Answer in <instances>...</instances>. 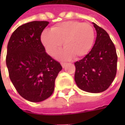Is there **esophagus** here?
<instances>
[{
    "instance_id": "esophagus-1",
    "label": "esophagus",
    "mask_w": 125,
    "mask_h": 125,
    "mask_svg": "<svg viewBox=\"0 0 125 125\" xmlns=\"http://www.w3.org/2000/svg\"><path fill=\"white\" fill-rule=\"evenodd\" d=\"M61 65H62V68H65V65H67V63H65V62H62L61 63Z\"/></svg>"
}]
</instances>
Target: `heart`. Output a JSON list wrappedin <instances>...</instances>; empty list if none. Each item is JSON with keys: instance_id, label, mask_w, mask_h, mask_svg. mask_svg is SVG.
<instances>
[{"instance_id": "b5f03b06", "label": "heart", "mask_w": 125, "mask_h": 125, "mask_svg": "<svg viewBox=\"0 0 125 125\" xmlns=\"http://www.w3.org/2000/svg\"><path fill=\"white\" fill-rule=\"evenodd\" d=\"M95 31L90 24L76 21H68L53 26L51 30L41 33V41L51 55L56 53L63 43L64 49L56 55L60 60L72 57L78 59L86 55L92 48Z\"/></svg>"}]
</instances>
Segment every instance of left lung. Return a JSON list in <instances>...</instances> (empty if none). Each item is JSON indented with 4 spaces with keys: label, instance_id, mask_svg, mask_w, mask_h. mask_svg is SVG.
<instances>
[{
    "label": "left lung",
    "instance_id": "8db88e82",
    "mask_svg": "<svg viewBox=\"0 0 125 125\" xmlns=\"http://www.w3.org/2000/svg\"><path fill=\"white\" fill-rule=\"evenodd\" d=\"M96 38L91 51L76 62L75 82L80 89L90 93H100L108 88L116 73L117 55L108 34L92 23Z\"/></svg>",
    "mask_w": 125,
    "mask_h": 125
}]
</instances>
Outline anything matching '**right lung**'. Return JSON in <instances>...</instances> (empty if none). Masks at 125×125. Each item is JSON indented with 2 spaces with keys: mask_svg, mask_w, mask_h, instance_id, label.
<instances>
[{
  "mask_svg": "<svg viewBox=\"0 0 125 125\" xmlns=\"http://www.w3.org/2000/svg\"><path fill=\"white\" fill-rule=\"evenodd\" d=\"M49 22L32 21L19 26L10 37L6 63L18 93L32 102L52 96L55 80L62 67L47 54L41 35Z\"/></svg>",
  "mask_w": 125,
  "mask_h": 125,
  "instance_id": "right-lung-1",
  "label": "right lung"
}]
</instances>
